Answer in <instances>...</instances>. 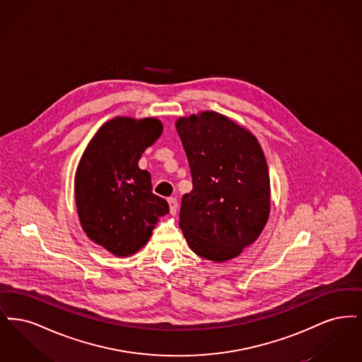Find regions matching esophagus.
<instances>
[{"label":"esophagus","mask_w":362,"mask_h":362,"mask_svg":"<svg viewBox=\"0 0 362 362\" xmlns=\"http://www.w3.org/2000/svg\"><path fill=\"white\" fill-rule=\"evenodd\" d=\"M168 205H170L171 214H176V211H177V201H176V198H168Z\"/></svg>","instance_id":"obj_1"}]
</instances>
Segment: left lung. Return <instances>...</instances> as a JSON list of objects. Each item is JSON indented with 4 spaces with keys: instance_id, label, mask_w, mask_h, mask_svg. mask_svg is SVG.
Segmentation results:
<instances>
[{
    "instance_id": "left-lung-1",
    "label": "left lung",
    "mask_w": 362,
    "mask_h": 362,
    "mask_svg": "<svg viewBox=\"0 0 362 362\" xmlns=\"http://www.w3.org/2000/svg\"><path fill=\"white\" fill-rule=\"evenodd\" d=\"M192 191L179 226L201 258L225 262L257 240L270 214V177L258 139L214 111L179 118Z\"/></svg>"
}]
</instances>
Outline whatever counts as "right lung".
<instances>
[{
  "label": "right lung",
  "instance_id": "1",
  "mask_svg": "<svg viewBox=\"0 0 362 362\" xmlns=\"http://www.w3.org/2000/svg\"><path fill=\"white\" fill-rule=\"evenodd\" d=\"M161 132L156 118L117 117L98 130L78 163L74 197L81 226L117 257L136 254L170 211L167 201L152 192L151 173L138 167Z\"/></svg>",
  "mask_w": 362,
  "mask_h": 362
}]
</instances>
